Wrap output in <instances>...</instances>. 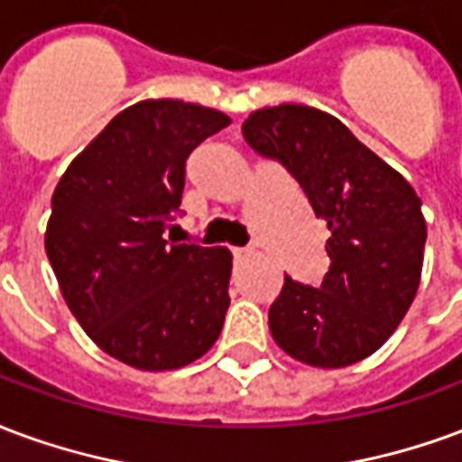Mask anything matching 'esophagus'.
Segmentation results:
<instances>
[{"label": "esophagus", "instance_id": "34e87169", "mask_svg": "<svg viewBox=\"0 0 462 462\" xmlns=\"http://www.w3.org/2000/svg\"><path fill=\"white\" fill-rule=\"evenodd\" d=\"M254 254L251 248H234V258L236 261H241V258H248V255Z\"/></svg>", "mask_w": 462, "mask_h": 462}]
</instances>
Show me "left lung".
<instances>
[{"label": "left lung", "instance_id": "8db88e82", "mask_svg": "<svg viewBox=\"0 0 462 462\" xmlns=\"http://www.w3.org/2000/svg\"><path fill=\"white\" fill-rule=\"evenodd\" d=\"M245 143L281 162L329 228L319 288L285 275L268 310L273 339L292 359L339 369L374 355L416 298L426 245L420 199L402 174L318 107H263Z\"/></svg>", "mask_w": 462, "mask_h": 462}]
</instances>
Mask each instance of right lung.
<instances>
[{"mask_svg": "<svg viewBox=\"0 0 462 462\" xmlns=\"http://www.w3.org/2000/svg\"><path fill=\"white\" fill-rule=\"evenodd\" d=\"M231 117L181 100L117 113L51 199L46 255L63 300L103 352L144 372L207 355L228 310V248L167 244L191 150Z\"/></svg>", "mask_w": 462, "mask_h": 462, "instance_id": "right-lung-1", "label": "right lung"}]
</instances>
